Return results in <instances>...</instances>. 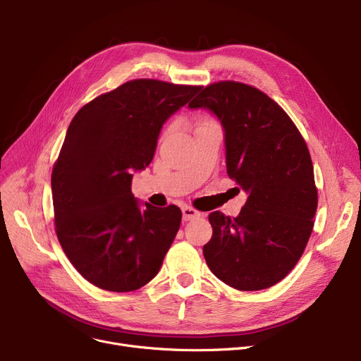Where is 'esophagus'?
Masks as SVG:
<instances>
[{"label":"esophagus","instance_id":"34e87169","mask_svg":"<svg viewBox=\"0 0 361 361\" xmlns=\"http://www.w3.org/2000/svg\"><path fill=\"white\" fill-rule=\"evenodd\" d=\"M197 216H200V212L196 211L195 207H192V206H184L183 207V219L184 221H190V219L197 218Z\"/></svg>","mask_w":361,"mask_h":361}]
</instances>
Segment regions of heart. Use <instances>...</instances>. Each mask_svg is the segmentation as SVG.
Wrapping results in <instances>:
<instances>
[{
    "label": "heart",
    "mask_w": 361,
    "mask_h": 361,
    "mask_svg": "<svg viewBox=\"0 0 361 361\" xmlns=\"http://www.w3.org/2000/svg\"><path fill=\"white\" fill-rule=\"evenodd\" d=\"M209 124H214V121H212V120H209V118H202V120H199V121H197V127H202V126H209Z\"/></svg>",
    "instance_id": "heart-1"
}]
</instances>
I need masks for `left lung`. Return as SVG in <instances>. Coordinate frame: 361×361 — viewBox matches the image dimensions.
<instances>
[{"mask_svg":"<svg viewBox=\"0 0 361 361\" xmlns=\"http://www.w3.org/2000/svg\"><path fill=\"white\" fill-rule=\"evenodd\" d=\"M188 106L218 117L226 173L249 195L237 218L209 215L207 267L235 290L269 288L293 271L313 231L317 188L307 145L288 114L249 85L212 83Z\"/></svg>","mask_w":361,"mask_h":361,"instance_id":"1","label":"left lung"}]
</instances>
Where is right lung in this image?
Here are the masks:
<instances>
[{"label": "right lung", "instance_id": "right-lung-1", "mask_svg": "<svg viewBox=\"0 0 361 361\" xmlns=\"http://www.w3.org/2000/svg\"><path fill=\"white\" fill-rule=\"evenodd\" d=\"M200 86L130 80L86 104L71 120L52 176L55 233L78 272L106 291L154 279L181 224L176 204L131 193L135 171L155 155L164 123Z\"/></svg>", "mask_w": 361, "mask_h": 361}]
</instances>
